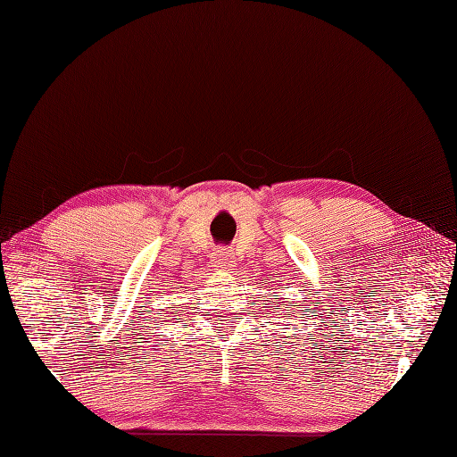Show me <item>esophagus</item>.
<instances>
[{"instance_id":"34e87169","label":"esophagus","mask_w":457,"mask_h":457,"mask_svg":"<svg viewBox=\"0 0 457 457\" xmlns=\"http://www.w3.org/2000/svg\"><path fill=\"white\" fill-rule=\"evenodd\" d=\"M231 262H233V259H231V253L229 251L220 249V251L214 253V266L216 268H221V270H229Z\"/></svg>"}]
</instances>
